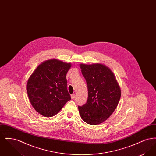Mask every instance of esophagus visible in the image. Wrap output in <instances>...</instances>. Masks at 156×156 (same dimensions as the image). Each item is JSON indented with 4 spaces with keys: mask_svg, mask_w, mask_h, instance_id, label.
Wrapping results in <instances>:
<instances>
[{
    "mask_svg": "<svg viewBox=\"0 0 156 156\" xmlns=\"http://www.w3.org/2000/svg\"><path fill=\"white\" fill-rule=\"evenodd\" d=\"M71 97L72 99H74L75 97V94H72V95H71Z\"/></svg>",
    "mask_w": 156,
    "mask_h": 156,
    "instance_id": "1",
    "label": "esophagus"
}]
</instances>
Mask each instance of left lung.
Returning <instances> with one entry per match:
<instances>
[{"mask_svg":"<svg viewBox=\"0 0 156 156\" xmlns=\"http://www.w3.org/2000/svg\"><path fill=\"white\" fill-rule=\"evenodd\" d=\"M82 74L88 87L87 103L79 106L82 120L97 125L108 119L116 109L121 90L115 76L109 68L101 64H81Z\"/></svg>","mask_w":156,"mask_h":156,"instance_id":"1","label":"left lung"}]
</instances>
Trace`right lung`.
Returning a JSON list of instances; mask_svg holds the SVG:
<instances>
[{
  "label": "right lung",
  "instance_id": "right-lung-1",
  "mask_svg": "<svg viewBox=\"0 0 156 156\" xmlns=\"http://www.w3.org/2000/svg\"><path fill=\"white\" fill-rule=\"evenodd\" d=\"M71 63L47 60L40 64L29 78L26 89L34 109L45 117L55 115L71 99L66 75Z\"/></svg>",
  "mask_w": 156,
  "mask_h": 156
}]
</instances>
